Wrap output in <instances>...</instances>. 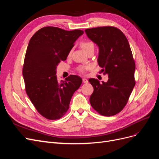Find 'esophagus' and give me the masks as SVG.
<instances>
[{
    "label": "esophagus",
    "mask_w": 159,
    "mask_h": 159,
    "mask_svg": "<svg viewBox=\"0 0 159 159\" xmlns=\"http://www.w3.org/2000/svg\"><path fill=\"white\" fill-rule=\"evenodd\" d=\"M82 80H83V82H84V84H88V80L87 79L83 78V79H82Z\"/></svg>",
    "instance_id": "34e87169"
}]
</instances>
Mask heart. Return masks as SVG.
<instances>
[{
    "label": "heart",
    "instance_id": "b5f03b06",
    "mask_svg": "<svg viewBox=\"0 0 159 159\" xmlns=\"http://www.w3.org/2000/svg\"><path fill=\"white\" fill-rule=\"evenodd\" d=\"M81 46L85 52L88 51L90 49H94V44L92 42L89 41V40L83 41L81 43ZM88 68V67H80L79 70H80V71L84 72V70L85 69H87Z\"/></svg>",
    "mask_w": 159,
    "mask_h": 159
}]
</instances>
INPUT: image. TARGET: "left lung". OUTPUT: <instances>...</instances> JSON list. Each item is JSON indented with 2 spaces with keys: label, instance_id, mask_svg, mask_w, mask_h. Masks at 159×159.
<instances>
[{
  "label": "left lung",
  "instance_id": "8db88e82",
  "mask_svg": "<svg viewBox=\"0 0 159 159\" xmlns=\"http://www.w3.org/2000/svg\"><path fill=\"white\" fill-rule=\"evenodd\" d=\"M85 32L98 46V64L109 78L102 83L95 78L89 80L94 89L89 102L99 114L112 116L125 106L135 85V64L131 48L126 36L117 28H92Z\"/></svg>",
  "mask_w": 159,
  "mask_h": 159
}]
</instances>
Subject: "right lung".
Returning a JSON list of instances; mask_svg holds the SVG:
<instances>
[{
	"label": "right lung",
	"instance_id": "add662e5",
	"mask_svg": "<svg viewBox=\"0 0 159 159\" xmlns=\"http://www.w3.org/2000/svg\"><path fill=\"white\" fill-rule=\"evenodd\" d=\"M81 30H65L47 26L38 30L28 43L22 75L26 93L43 117L61 118L69 109L72 95L82 83L80 76L70 75L58 82L56 68L66 60Z\"/></svg>",
	"mask_w": 159,
	"mask_h": 159
}]
</instances>
